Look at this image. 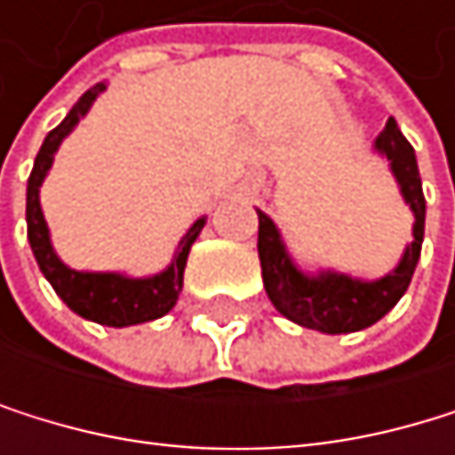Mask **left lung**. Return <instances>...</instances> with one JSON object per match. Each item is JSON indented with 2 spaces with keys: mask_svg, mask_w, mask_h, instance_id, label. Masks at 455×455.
Instances as JSON below:
<instances>
[{
  "mask_svg": "<svg viewBox=\"0 0 455 455\" xmlns=\"http://www.w3.org/2000/svg\"><path fill=\"white\" fill-rule=\"evenodd\" d=\"M374 152H379L390 166V174L401 190V199L412 210V243H407L398 265L382 278H355L336 270L308 273L291 259L281 229L270 215L259 212V261L270 303L289 322L319 330L327 336L357 333L379 322L401 297H404L412 273L420 259L423 226H426V199L423 182L415 161V149L404 139L395 119L385 122L382 133L374 139Z\"/></svg>",
  "mask_w": 455,
  "mask_h": 455,
  "instance_id": "obj_1",
  "label": "left lung"
}]
</instances>
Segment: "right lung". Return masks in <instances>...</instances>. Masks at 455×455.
Masks as SVG:
<instances>
[{
	"label": "right lung",
	"instance_id": "1",
	"mask_svg": "<svg viewBox=\"0 0 455 455\" xmlns=\"http://www.w3.org/2000/svg\"><path fill=\"white\" fill-rule=\"evenodd\" d=\"M106 92V84H95L86 90L78 103L70 108V114L51 131L37 152L29 182H27V237L32 245V253L37 259V267L45 275V281L54 286V291L62 297V303L90 322L106 324V327H131L141 322L161 319L169 314L182 291V273L190 253V245L196 243L199 232L204 229L207 218L190 223V229L180 240L172 265L155 275L133 278L125 273H90V270H73L57 256L51 245V232L40 207V185L48 177V169L54 164V155L60 144L73 133V128L86 116L92 103Z\"/></svg>",
	"mask_w": 455,
	"mask_h": 455
}]
</instances>
